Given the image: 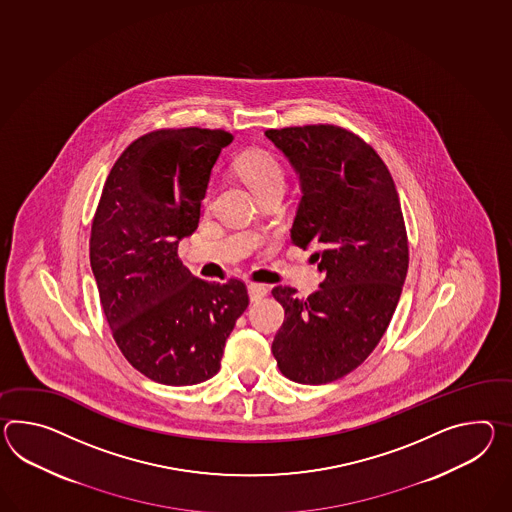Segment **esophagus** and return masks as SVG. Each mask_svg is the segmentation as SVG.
I'll use <instances>...</instances> for the list:
<instances>
[{"label":"esophagus","mask_w":512,"mask_h":512,"mask_svg":"<svg viewBox=\"0 0 512 512\" xmlns=\"http://www.w3.org/2000/svg\"><path fill=\"white\" fill-rule=\"evenodd\" d=\"M248 292H250L251 301H261L268 294V288L261 285V283H251Z\"/></svg>","instance_id":"esophagus-1"}]
</instances>
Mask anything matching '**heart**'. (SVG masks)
I'll use <instances>...</instances> for the list:
<instances>
[{
	"mask_svg": "<svg viewBox=\"0 0 512 512\" xmlns=\"http://www.w3.org/2000/svg\"><path fill=\"white\" fill-rule=\"evenodd\" d=\"M238 172L257 196H262L264 192H270V190H283L287 183L283 164L268 151H251L248 155H244L238 161ZM209 198H211V192L207 194L205 201H209Z\"/></svg>",
	"mask_w": 512,
	"mask_h": 512,
	"instance_id": "obj_1",
	"label": "heart"
}]
</instances>
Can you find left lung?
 <instances>
[{
	"label": "left lung",
	"mask_w": 512,
	"mask_h": 512,
	"mask_svg": "<svg viewBox=\"0 0 512 512\" xmlns=\"http://www.w3.org/2000/svg\"><path fill=\"white\" fill-rule=\"evenodd\" d=\"M300 174L292 244L318 261L309 298L275 287L285 322L272 344L281 374L325 385L359 368L385 335L409 268V240L396 185L370 144L340 125L268 129Z\"/></svg>",
	"instance_id": "obj_1"
}]
</instances>
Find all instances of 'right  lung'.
Wrapping results in <instances>:
<instances>
[{
  "label": "right lung",
  "instance_id": "right-lung-1",
  "mask_svg": "<svg viewBox=\"0 0 512 512\" xmlns=\"http://www.w3.org/2000/svg\"><path fill=\"white\" fill-rule=\"evenodd\" d=\"M224 129H159L131 142L107 177L90 231V266L114 342L151 381L198 385L218 374L250 298L190 274L179 240L196 231Z\"/></svg>",
  "mask_w": 512,
  "mask_h": 512
}]
</instances>
